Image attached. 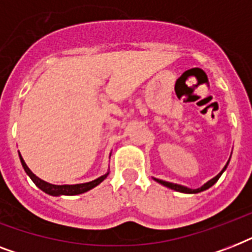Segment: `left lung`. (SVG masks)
I'll return each instance as SVG.
<instances>
[{
	"mask_svg": "<svg viewBox=\"0 0 252 252\" xmlns=\"http://www.w3.org/2000/svg\"><path fill=\"white\" fill-rule=\"evenodd\" d=\"M229 163V162H227ZM226 163V166H227ZM226 166L222 168V171L220 172L219 175L215 176L213 179H211L209 182H207V183L204 184L203 187H200L197 188V189H191V188H187V187H184V186H180V184H175V183H170V182H165V180H161V179H154V180H157L158 183H161L162 186H165V187H168V188H171V189H174V191H178V192H184V193H197V192H201V191H205V189H208L209 187H212L213 184L217 182V180L220 179V176L222 175V172L225 171V168H226Z\"/></svg>",
	"mask_w": 252,
	"mask_h": 252,
	"instance_id": "1",
	"label": "left lung"
}]
</instances>
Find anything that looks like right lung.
Masks as SVG:
<instances>
[{
  "mask_svg": "<svg viewBox=\"0 0 252 252\" xmlns=\"http://www.w3.org/2000/svg\"><path fill=\"white\" fill-rule=\"evenodd\" d=\"M19 158H21L22 166H23V168H25V171L27 172V175L31 178V180H32L33 183L36 184L41 191H44L45 193H48V195H52V196L80 195V193H84V192L89 191V189H91V188L96 187V186H98L99 183H102L103 180L107 178V175H108V174H106V175L100 176V178H98V179L93 180V182H89V183L73 184V186H68V184H64V186H55V184H49L47 183V182H44V180L39 179V178H37V176L35 175V174H33L29 167H27V165H26V162L23 161L22 156H19Z\"/></svg>",
  "mask_w": 252,
  "mask_h": 252,
  "instance_id": "1",
  "label": "right lung"
}]
</instances>
